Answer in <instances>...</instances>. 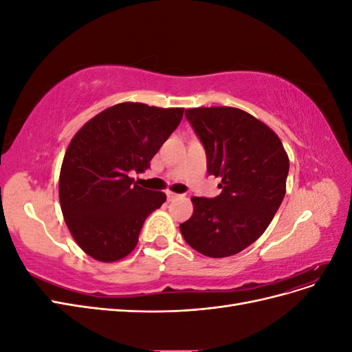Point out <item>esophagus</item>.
<instances>
[{"label":"esophagus","instance_id":"1","mask_svg":"<svg viewBox=\"0 0 352 352\" xmlns=\"http://www.w3.org/2000/svg\"><path fill=\"white\" fill-rule=\"evenodd\" d=\"M166 195H167V199H168V201H172V199H175V198H179V197H180L179 194H175V192H172V190H167Z\"/></svg>","mask_w":352,"mask_h":352}]
</instances>
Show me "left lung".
I'll return each mask as SVG.
<instances>
[{"instance_id": "obj_1", "label": "left lung", "mask_w": 352, "mask_h": 352, "mask_svg": "<svg viewBox=\"0 0 352 352\" xmlns=\"http://www.w3.org/2000/svg\"><path fill=\"white\" fill-rule=\"evenodd\" d=\"M185 116L221 177L216 198L192 197L194 212L180 225L189 247L211 258L235 255L257 241L279 210L289 158L267 124L235 107L189 109Z\"/></svg>"}]
</instances>
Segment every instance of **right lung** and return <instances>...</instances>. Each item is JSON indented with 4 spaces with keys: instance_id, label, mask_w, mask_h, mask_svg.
<instances>
[{
    "instance_id": "1",
    "label": "right lung",
    "mask_w": 352,
    "mask_h": 352,
    "mask_svg": "<svg viewBox=\"0 0 352 352\" xmlns=\"http://www.w3.org/2000/svg\"><path fill=\"white\" fill-rule=\"evenodd\" d=\"M185 109L120 102L85 123L63 158L58 197L66 225L89 257L113 263L131 254L145 219L166 201L129 176L150 167Z\"/></svg>"
}]
</instances>
